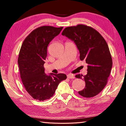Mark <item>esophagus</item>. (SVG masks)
Masks as SVG:
<instances>
[{"instance_id": "1", "label": "esophagus", "mask_w": 126, "mask_h": 126, "mask_svg": "<svg viewBox=\"0 0 126 126\" xmlns=\"http://www.w3.org/2000/svg\"><path fill=\"white\" fill-rule=\"evenodd\" d=\"M67 77L69 79H73L74 78V77L73 75V74H68L67 75Z\"/></svg>"}]
</instances>
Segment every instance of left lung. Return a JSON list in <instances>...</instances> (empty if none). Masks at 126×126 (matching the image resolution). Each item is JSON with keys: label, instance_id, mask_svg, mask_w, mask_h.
<instances>
[{"label": "left lung", "instance_id": "1", "mask_svg": "<svg viewBox=\"0 0 126 126\" xmlns=\"http://www.w3.org/2000/svg\"><path fill=\"white\" fill-rule=\"evenodd\" d=\"M62 34L74 41L79 51L80 59L88 64L86 76H76L86 83L79 94L86 98L95 96L106 86L111 71L112 59L107 43L98 32L84 24L65 28Z\"/></svg>", "mask_w": 126, "mask_h": 126}]
</instances>
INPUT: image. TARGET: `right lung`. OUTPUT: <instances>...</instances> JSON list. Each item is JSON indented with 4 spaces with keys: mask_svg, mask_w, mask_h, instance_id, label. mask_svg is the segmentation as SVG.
I'll use <instances>...</instances> for the list:
<instances>
[{
    "mask_svg": "<svg viewBox=\"0 0 126 126\" xmlns=\"http://www.w3.org/2000/svg\"><path fill=\"white\" fill-rule=\"evenodd\" d=\"M63 28H37L27 36L21 47L18 59L20 78L27 92L34 99L43 101L49 99L59 83L67 78L63 73L47 75L44 67L48 44Z\"/></svg>",
    "mask_w": 126,
    "mask_h": 126,
    "instance_id": "right-lung-1",
    "label": "right lung"
}]
</instances>
